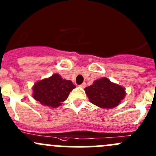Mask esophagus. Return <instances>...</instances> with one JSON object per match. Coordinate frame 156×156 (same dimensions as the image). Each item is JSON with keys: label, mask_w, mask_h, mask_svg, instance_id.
<instances>
[{"label": "esophagus", "mask_w": 156, "mask_h": 156, "mask_svg": "<svg viewBox=\"0 0 156 156\" xmlns=\"http://www.w3.org/2000/svg\"><path fill=\"white\" fill-rule=\"evenodd\" d=\"M80 87H82V88H84V87H86V83H82V84H81V85H80Z\"/></svg>", "instance_id": "1"}]
</instances>
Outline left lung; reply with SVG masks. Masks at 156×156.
Listing matches in <instances>:
<instances>
[{
	"mask_svg": "<svg viewBox=\"0 0 156 156\" xmlns=\"http://www.w3.org/2000/svg\"><path fill=\"white\" fill-rule=\"evenodd\" d=\"M84 91L91 103L103 108L116 107L126 96L125 87L105 77L94 81L92 85L84 88Z\"/></svg>",
	"mask_w": 156,
	"mask_h": 156,
	"instance_id": "left-lung-1",
	"label": "left lung"
}]
</instances>
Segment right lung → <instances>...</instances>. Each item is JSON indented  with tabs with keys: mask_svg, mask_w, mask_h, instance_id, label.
<instances>
[{
	"mask_svg": "<svg viewBox=\"0 0 156 156\" xmlns=\"http://www.w3.org/2000/svg\"><path fill=\"white\" fill-rule=\"evenodd\" d=\"M75 87L69 80L63 79L59 74H53L34 83L32 97L44 106L59 107L68 98L69 93Z\"/></svg>",
	"mask_w": 156,
	"mask_h": 156,
	"instance_id": "right-lung-1",
	"label": "right lung"
}]
</instances>
